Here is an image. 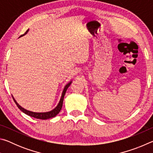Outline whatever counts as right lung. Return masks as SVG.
Instances as JSON below:
<instances>
[{"instance_id": "1", "label": "right lung", "mask_w": 153, "mask_h": 153, "mask_svg": "<svg viewBox=\"0 0 153 153\" xmlns=\"http://www.w3.org/2000/svg\"><path fill=\"white\" fill-rule=\"evenodd\" d=\"M27 30L26 31V32H25L24 34L22 35L21 36H24L25 34H26L27 32H28ZM20 36V37H21ZM71 84V81L69 82V83H68L65 86L64 89H63V91L62 92V96H61V98L60 99V101H59V104L57 105V106L54 108L53 110H52L51 111H49V112H45V113H35V112H32V111H27L26 109H25L23 107H21V106L18 104V103L16 102V100L14 99V98L13 97V100L15 102V104L17 105V107L19 108V109L22 111V112H24V113L26 114V115L31 116V117H34L36 119H40V120H47V119H50V118H53L54 117H55V116L57 115V114L60 112L61 110V108H62V106H63V99H64V97H65V92L67 91V90L68 88L70 86V84Z\"/></svg>"}]
</instances>
